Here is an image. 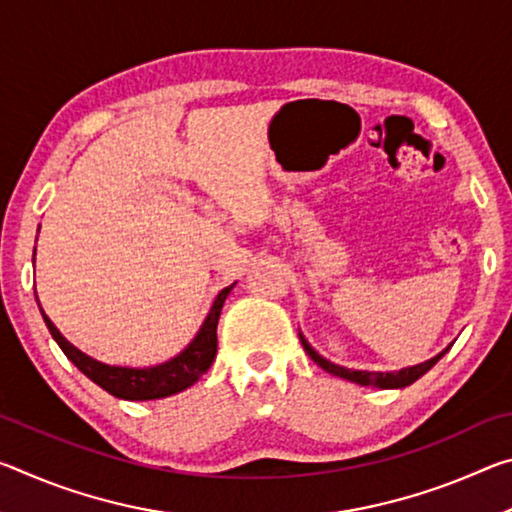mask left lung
<instances>
[{"label":"left lung","instance_id":"obj_1","mask_svg":"<svg viewBox=\"0 0 512 512\" xmlns=\"http://www.w3.org/2000/svg\"><path fill=\"white\" fill-rule=\"evenodd\" d=\"M300 341H302V348L309 354L314 363H318L320 368L329 375L334 377H341V379H348L352 384H359V386H372V388H404V386H411L413 381H418L424 372H429L436 363L443 359V354L452 348V345H447L443 352H438L436 357H431L429 361H422L418 366H409V368H402V370H391V372H375V370H354V368H345L339 366V363L325 359L323 354H318L314 348H311L309 341L305 339V334L300 332Z\"/></svg>","mask_w":512,"mask_h":512}]
</instances>
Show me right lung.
<instances>
[{
	"label": "right lung",
	"mask_w": 512,
	"mask_h": 512,
	"mask_svg": "<svg viewBox=\"0 0 512 512\" xmlns=\"http://www.w3.org/2000/svg\"><path fill=\"white\" fill-rule=\"evenodd\" d=\"M36 259V257H33ZM237 282H232L230 287L219 291V296L214 298L210 311L203 320V325L198 327V332L192 341L187 343L185 350H180L176 357H171L155 366L133 368V366H112V363H103L99 359L90 357V354L81 352L76 345L69 343L60 329L51 323L49 316L42 311L40 302V314L45 318L47 329L54 336L58 348L65 352V357L79 368L85 377L92 379L94 384L101 386L103 391L119 397V400H131V402H146V400H162V397L176 395L185 391L192 384L201 379L207 368L212 366L216 357V325H219L221 307L228 293L235 289ZM38 300V293H36Z\"/></svg>",
	"instance_id": "right-lung-1"
}]
</instances>
